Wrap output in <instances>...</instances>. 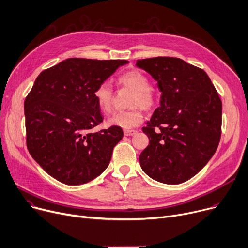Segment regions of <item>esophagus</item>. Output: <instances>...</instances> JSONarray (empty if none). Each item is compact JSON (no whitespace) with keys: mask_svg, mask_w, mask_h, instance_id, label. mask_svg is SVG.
Returning <instances> with one entry per match:
<instances>
[{"mask_svg":"<svg viewBox=\"0 0 248 248\" xmlns=\"http://www.w3.org/2000/svg\"><path fill=\"white\" fill-rule=\"evenodd\" d=\"M137 133L136 130H124V134L126 136H134Z\"/></svg>","mask_w":248,"mask_h":248,"instance_id":"esophagus-1","label":"esophagus"}]
</instances>
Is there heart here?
I'll return each instance as SVG.
<instances>
[{"label": "heart", "mask_w": 248, "mask_h": 248, "mask_svg": "<svg viewBox=\"0 0 248 248\" xmlns=\"http://www.w3.org/2000/svg\"><path fill=\"white\" fill-rule=\"evenodd\" d=\"M117 82L119 85L133 90L130 106L134 108L113 114L107 123L108 125L119 126L126 130L134 128L143 121V114L140 108L135 106L149 110L153 108L156 103L155 94L150 88V80L143 72L132 70L119 76ZM93 96L100 111L104 113L111 111L113 105V90L108 83L103 82L99 84L93 92Z\"/></svg>", "instance_id": "b5f03b06"}]
</instances>
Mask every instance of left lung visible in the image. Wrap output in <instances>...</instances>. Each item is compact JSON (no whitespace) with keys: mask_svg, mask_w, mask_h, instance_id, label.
I'll return each instance as SVG.
<instances>
[{"mask_svg":"<svg viewBox=\"0 0 248 248\" xmlns=\"http://www.w3.org/2000/svg\"><path fill=\"white\" fill-rule=\"evenodd\" d=\"M157 81L160 106L143 132L149 145L140 156L152 179L179 184L192 178L215 153L221 136L222 103L204 70L179 58L137 60Z\"/></svg>","mask_w":248,"mask_h":248,"instance_id":"obj_1","label":"left lung"}]
</instances>
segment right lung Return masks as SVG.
Listing matches in <instances>:
<instances>
[{"mask_svg": "<svg viewBox=\"0 0 248 248\" xmlns=\"http://www.w3.org/2000/svg\"><path fill=\"white\" fill-rule=\"evenodd\" d=\"M127 63L70 58L37 77L24 103L27 147L53 178L80 185L108 167L123 131L111 126L91 132L103 121L93 92Z\"/></svg>", "mask_w": 248, "mask_h": 248, "instance_id": "1", "label": "right lung"}]
</instances>
